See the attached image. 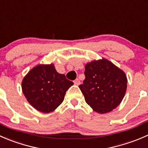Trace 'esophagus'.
Segmentation results:
<instances>
[{
	"label": "esophagus",
	"instance_id": "1",
	"mask_svg": "<svg viewBox=\"0 0 148 148\" xmlns=\"http://www.w3.org/2000/svg\"><path fill=\"white\" fill-rule=\"evenodd\" d=\"M74 83H75V85H76V86H78V85H80V81L77 78L74 80Z\"/></svg>",
	"mask_w": 148,
	"mask_h": 148
}]
</instances>
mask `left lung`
Here are the masks:
<instances>
[{
    "instance_id": "left-lung-1",
    "label": "left lung",
    "mask_w": 148,
    "mask_h": 148,
    "mask_svg": "<svg viewBox=\"0 0 148 148\" xmlns=\"http://www.w3.org/2000/svg\"><path fill=\"white\" fill-rule=\"evenodd\" d=\"M84 73L86 78L79 88L93 111L106 114L120 104L127 87V76L122 70L102 58L88 62Z\"/></svg>"
}]
</instances>
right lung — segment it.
Returning <instances> with one entry per match:
<instances>
[{"mask_svg": "<svg viewBox=\"0 0 148 148\" xmlns=\"http://www.w3.org/2000/svg\"><path fill=\"white\" fill-rule=\"evenodd\" d=\"M73 85L65 75L57 72L54 64H39L24 76L21 88L26 100L35 109L50 113L62 103Z\"/></svg>", "mask_w": 148, "mask_h": 148, "instance_id": "add662e5", "label": "right lung"}]
</instances>
